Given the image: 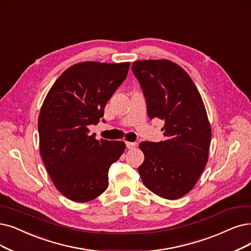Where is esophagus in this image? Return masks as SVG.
<instances>
[{
    "label": "esophagus",
    "instance_id": "1",
    "mask_svg": "<svg viewBox=\"0 0 251 251\" xmlns=\"http://www.w3.org/2000/svg\"><path fill=\"white\" fill-rule=\"evenodd\" d=\"M126 147H127L128 149H134V148H136V146H137V144L134 143V142H126Z\"/></svg>",
    "mask_w": 251,
    "mask_h": 251
}]
</instances>
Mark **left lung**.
Here are the masks:
<instances>
[{
	"mask_svg": "<svg viewBox=\"0 0 251 251\" xmlns=\"http://www.w3.org/2000/svg\"><path fill=\"white\" fill-rule=\"evenodd\" d=\"M132 70L143 89L150 119L164 120L166 141L142 142L138 172L144 185L168 200L193 189L208 162L211 142L206 108L192 78L168 59L136 61Z\"/></svg>",
	"mask_w": 251,
	"mask_h": 251,
	"instance_id": "1",
	"label": "left lung"
}]
</instances>
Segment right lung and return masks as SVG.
I'll return each instance as SVG.
<instances>
[{
    "label": "right lung",
    "mask_w": 251,
    "mask_h": 251,
    "mask_svg": "<svg viewBox=\"0 0 251 251\" xmlns=\"http://www.w3.org/2000/svg\"><path fill=\"white\" fill-rule=\"evenodd\" d=\"M129 63L83 62L69 67L49 89L38 118L40 154L56 189L85 203L108 187L109 168L125 151L123 141L97 140L88 126L126 78Z\"/></svg>",
    "instance_id": "1"
}]
</instances>
